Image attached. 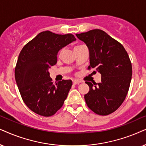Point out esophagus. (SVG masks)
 <instances>
[{
    "mask_svg": "<svg viewBox=\"0 0 146 146\" xmlns=\"http://www.w3.org/2000/svg\"><path fill=\"white\" fill-rule=\"evenodd\" d=\"M81 83V81L79 80H77V79H75V80L73 81V83L74 85H77V84H79V83Z\"/></svg>",
    "mask_w": 146,
    "mask_h": 146,
    "instance_id": "1",
    "label": "esophagus"
}]
</instances>
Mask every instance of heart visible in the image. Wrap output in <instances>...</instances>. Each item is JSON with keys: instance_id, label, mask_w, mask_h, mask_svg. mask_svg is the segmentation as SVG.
<instances>
[{"instance_id": "heart-1", "label": "heart", "mask_w": 146, "mask_h": 146, "mask_svg": "<svg viewBox=\"0 0 146 146\" xmlns=\"http://www.w3.org/2000/svg\"><path fill=\"white\" fill-rule=\"evenodd\" d=\"M79 46H81V45H79ZM76 46V47H78V46ZM76 47H75V48H76Z\"/></svg>"}]
</instances>
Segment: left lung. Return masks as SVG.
<instances>
[{
  "label": "left lung",
  "instance_id": "8db88e82",
  "mask_svg": "<svg viewBox=\"0 0 146 146\" xmlns=\"http://www.w3.org/2000/svg\"><path fill=\"white\" fill-rule=\"evenodd\" d=\"M76 36L89 48L88 69L94 68L102 75L100 83L85 82L89 87L85 102L96 114L109 115L119 108L129 90L132 75L129 55L120 42L100 29Z\"/></svg>",
  "mask_w": 146,
  "mask_h": 146
}]
</instances>
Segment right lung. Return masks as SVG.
Segmentation results:
<instances>
[{
	"mask_svg": "<svg viewBox=\"0 0 146 146\" xmlns=\"http://www.w3.org/2000/svg\"><path fill=\"white\" fill-rule=\"evenodd\" d=\"M75 40L72 34L46 31L21 50L15 70V80L23 102L36 114L49 117L63 106L72 81L62 80L54 85L48 69L57 63L59 50Z\"/></svg>",
	"mask_w": 146,
	"mask_h": 146,
	"instance_id": "1",
	"label": "right lung"
}]
</instances>
